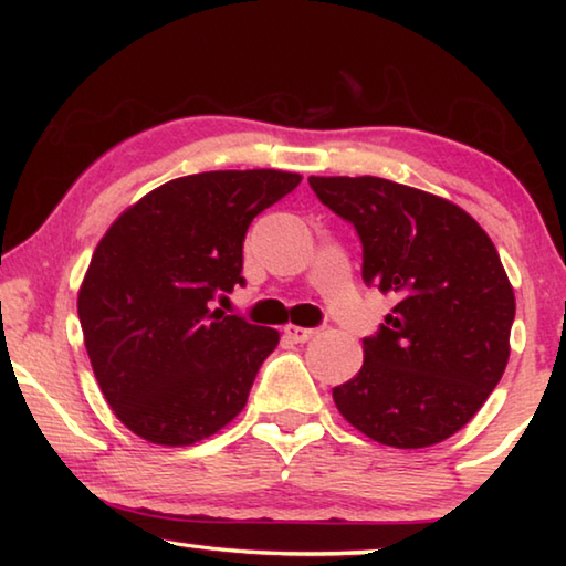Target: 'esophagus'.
Listing matches in <instances>:
<instances>
[{
  "mask_svg": "<svg viewBox=\"0 0 566 566\" xmlns=\"http://www.w3.org/2000/svg\"><path fill=\"white\" fill-rule=\"evenodd\" d=\"M284 334L290 337L294 344H304L310 342L314 334H317V329H306V327H296V324H286L284 327Z\"/></svg>",
  "mask_w": 566,
  "mask_h": 566,
  "instance_id": "obj_1",
  "label": "esophagus"
}]
</instances>
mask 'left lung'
Segmentation results:
<instances>
[{
  "label": "left lung",
  "mask_w": 566,
  "mask_h": 566,
  "mask_svg": "<svg viewBox=\"0 0 566 566\" xmlns=\"http://www.w3.org/2000/svg\"><path fill=\"white\" fill-rule=\"evenodd\" d=\"M357 227L361 276L399 302L361 369L332 389L339 415L397 449L444 442L472 419L510 361L514 290L490 234L444 197L381 177H310Z\"/></svg>",
  "instance_id": "1"
}]
</instances>
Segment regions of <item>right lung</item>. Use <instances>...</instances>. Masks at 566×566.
I'll return each instance as SVG.
<instances>
[{
  "label": "right lung",
  "instance_id": "1",
  "mask_svg": "<svg viewBox=\"0 0 566 566\" xmlns=\"http://www.w3.org/2000/svg\"><path fill=\"white\" fill-rule=\"evenodd\" d=\"M300 181L280 169L171 179L99 239L76 296L84 347L114 417L145 442L189 447L244 409L280 332L209 300L244 284L249 224Z\"/></svg>",
  "mask_w": 566,
  "mask_h": 566
}]
</instances>
